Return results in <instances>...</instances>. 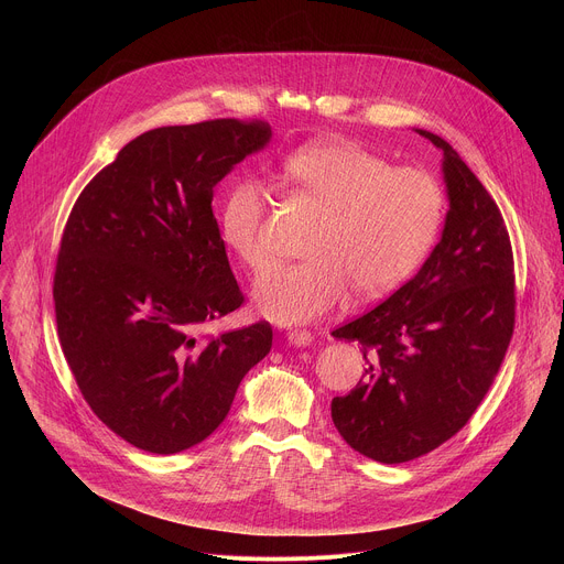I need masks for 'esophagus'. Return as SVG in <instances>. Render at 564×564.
Returning a JSON list of instances; mask_svg holds the SVG:
<instances>
[{
    "label": "esophagus",
    "instance_id": "obj_1",
    "mask_svg": "<svg viewBox=\"0 0 564 564\" xmlns=\"http://www.w3.org/2000/svg\"><path fill=\"white\" fill-rule=\"evenodd\" d=\"M312 339H314V337H312L307 330H290V333H288V341H290L292 346H296V348L310 346Z\"/></svg>",
    "mask_w": 564,
    "mask_h": 564
}]
</instances>
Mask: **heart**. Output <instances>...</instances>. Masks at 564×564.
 I'll list each match as a JSON object with an SVG mask.
<instances>
[{
    "label": "heart",
    "mask_w": 564,
    "mask_h": 564,
    "mask_svg": "<svg viewBox=\"0 0 564 564\" xmlns=\"http://www.w3.org/2000/svg\"><path fill=\"white\" fill-rule=\"evenodd\" d=\"M281 181L321 216L303 254L254 285L259 310L279 324H305L341 305L350 290L377 299L404 283L429 254L444 216V194L422 170L392 167L352 142H314L290 153ZM218 231L250 272L272 261L270 196L250 176L229 185Z\"/></svg>",
    "instance_id": "heart-1"
}]
</instances>
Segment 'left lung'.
I'll return each mask as SVG.
<instances>
[{
  "label": "left lung",
  "instance_id": "left-lung-1",
  "mask_svg": "<svg viewBox=\"0 0 564 564\" xmlns=\"http://www.w3.org/2000/svg\"><path fill=\"white\" fill-rule=\"evenodd\" d=\"M448 212L420 272L333 337L359 341L366 368L333 399L339 435L381 464L411 462L466 426L489 392L516 324L513 252L491 194L440 135Z\"/></svg>",
  "mask_w": 564,
  "mask_h": 564
}]
</instances>
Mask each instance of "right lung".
<instances>
[{"label": "right lung", "instance_id": "add662e5", "mask_svg": "<svg viewBox=\"0 0 564 564\" xmlns=\"http://www.w3.org/2000/svg\"><path fill=\"white\" fill-rule=\"evenodd\" d=\"M270 138V124L234 118L151 129L70 209L53 279L62 352L91 411L135 448L200 444L272 348L268 321L203 335L243 305L214 187Z\"/></svg>", "mask_w": 564, "mask_h": 564}]
</instances>
